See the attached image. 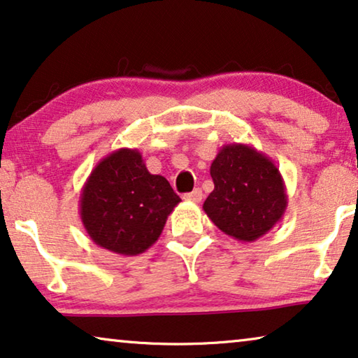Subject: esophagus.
<instances>
[{
	"label": "esophagus",
	"mask_w": 358,
	"mask_h": 358,
	"mask_svg": "<svg viewBox=\"0 0 358 358\" xmlns=\"http://www.w3.org/2000/svg\"><path fill=\"white\" fill-rule=\"evenodd\" d=\"M202 197H204V194H202V191L199 188H196V189L191 191V193L185 194V199L191 201V202H201Z\"/></svg>",
	"instance_id": "esophagus-1"
}]
</instances>
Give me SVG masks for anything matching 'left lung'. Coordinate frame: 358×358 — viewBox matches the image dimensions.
I'll return each instance as SVG.
<instances>
[{"label": "left lung", "mask_w": 358, "mask_h": 358, "mask_svg": "<svg viewBox=\"0 0 358 358\" xmlns=\"http://www.w3.org/2000/svg\"><path fill=\"white\" fill-rule=\"evenodd\" d=\"M210 177L213 191L202 209L228 236L252 243L285 215L287 194L280 170L254 146H223L212 161Z\"/></svg>", "instance_id": "1"}]
</instances>
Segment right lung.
<instances>
[{
  "instance_id": "obj_1",
  "label": "right lung",
  "mask_w": 358,
  "mask_h": 358,
  "mask_svg": "<svg viewBox=\"0 0 358 358\" xmlns=\"http://www.w3.org/2000/svg\"><path fill=\"white\" fill-rule=\"evenodd\" d=\"M181 199L162 175L146 169L138 149L120 148L101 159L80 193V218L99 248L138 255L157 241Z\"/></svg>"
}]
</instances>
